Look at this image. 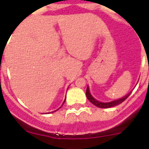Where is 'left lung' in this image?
Instances as JSON below:
<instances>
[{
	"label": "left lung",
	"instance_id": "obj_1",
	"mask_svg": "<svg viewBox=\"0 0 149 149\" xmlns=\"http://www.w3.org/2000/svg\"><path fill=\"white\" fill-rule=\"evenodd\" d=\"M130 93H130L127 94L125 97H121V98H120V99H118V100L112 101V102H98V101H97L96 99H94V98L92 97V95L90 94V93H89V88H88V87H87V90H86L87 98L93 104L95 105L96 107H100V108H109V107H115V106H116V105L120 104V103H122L125 100V99L128 97L130 95Z\"/></svg>",
	"mask_w": 149,
	"mask_h": 149
}]
</instances>
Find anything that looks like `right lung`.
<instances>
[{
	"label": "right lung",
	"mask_w": 149,
	"mask_h": 149,
	"mask_svg": "<svg viewBox=\"0 0 149 149\" xmlns=\"http://www.w3.org/2000/svg\"><path fill=\"white\" fill-rule=\"evenodd\" d=\"M64 102H65V101H64ZM63 104H64V103H63ZM61 107H60V108H61ZM56 111H58V110H56Z\"/></svg>",
	"instance_id": "right-lung-1"
}]
</instances>
